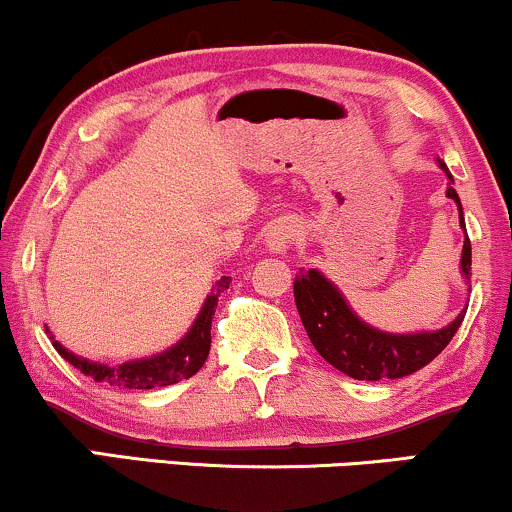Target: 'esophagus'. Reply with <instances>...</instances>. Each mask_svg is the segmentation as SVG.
<instances>
[{
    "mask_svg": "<svg viewBox=\"0 0 512 512\" xmlns=\"http://www.w3.org/2000/svg\"><path fill=\"white\" fill-rule=\"evenodd\" d=\"M295 224L288 219H279L274 221L272 229L267 233V248L269 252H276V255H286L291 250L293 240H295Z\"/></svg>",
    "mask_w": 512,
    "mask_h": 512,
    "instance_id": "esophagus-1",
    "label": "esophagus"
}]
</instances>
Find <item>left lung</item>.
Segmentation results:
<instances>
[{"instance_id": "obj_1", "label": "left lung", "mask_w": 512, "mask_h": 512, "mask_svg": "<svg viewBox=\"0 0 512 512\" xmlns=\"http://www.w3.org/2000/svg\"><path fill=\"white\" fill-rule=\"evenodd\" d=\"M439 166L451 181L446 195L458 205L460 224L465 229L463 205H460V197L453 188L451 171L441 159ZM460 272L470 281L472 245L467 233L463 257H460ZM293 295L307 336H310L317 353L329 365H334L338 372L360 381L400 379L415 374L417 369L429 365L451 343L455 331L460 329L465 319V312H460L443 329L420 331V334H386V331H379L362 322L348 307L343 293L317 269H300V274H295Z\"/></svg>"}]
</instances>
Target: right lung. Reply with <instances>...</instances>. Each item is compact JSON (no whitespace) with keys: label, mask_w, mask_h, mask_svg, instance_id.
Here are the masks:
<instances>
[{"label":"right lung","mask_w":512,"mask_h":512,"mask_svg":"<svg viewBox=\"0 0 512 512\" xmlns=\"http://www.w3.org/2000/svg\"><path fill=\"white\" fill-rule=\"evenodd\" d=\"M231 276H221V279L212 286V293L207 295L205 305H202L200 315H197L195 324L190 331L174 348L164 350L155 357H143V360H128L123 365H100V362H90L85 357H78L54 341L52 346L57 353L71 362L73 367L80 369L85 377L100 381V384L121 386V389H155V386H171L178 381L190 379L193 374L205 365L209 355V343H212V317L217 310L219 295L229 288Z\"/></svg>","instance_id":"right-lung-1"}]
</instances>
